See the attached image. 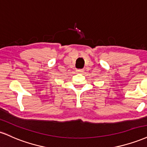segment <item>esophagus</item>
<instances>
[{
    "label": "esophagus",
    "mask_w": 147,
    "mask_h": 147,
    "mask_svg": "<svg viewBox=\"0 0 147 147\" xmlns=\"http://www.w3.org/2000/svg\"><path fill=\"white\" fill-rule=\"evenodd\" d=\"M76 72L78 74H82L84 72V69H76Z\"/></svg>",
    "instance_id": "obj_1"
}]
</instances>
